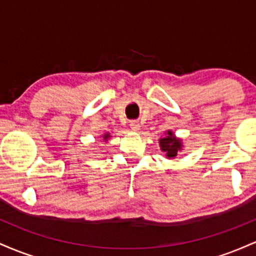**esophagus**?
<instances>
[{"label":"esophagus","mask_w":256,"mask_h":256,"mask_svg":"<svg viewBox=\"0 0 256 256\" xmlns=\"http://www.w3.org/2000/svg\"><path fill=\"white\" fill-rule=\"evenodd\" d=\"M130 128H131V130L138 131V130H140V122H137V120H131V122H130Z\"/></svg>","instance_id":"obj_1"}]
</instances>
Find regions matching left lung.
Here are the masks:
<instances>
[{
	"label": "left lung",
	"instance_id": "1",
	"mask_svg": "<svg viewBox=\"0 0 256 256\" xmlns=\"http://www.w3.org/2000/svg\"><path fill=\"white\" fill-rule=\"evenodd\" d=\"M158 146H160L161 152L170 160L174 158L183 150V140L182 138L176 136L172 130L165 131V134L158 140Z\"/></svg>",
	"mask_w": 256,
	"mask_h": 256
}]
</instances>
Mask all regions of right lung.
Returning a JSON list of instances; mask_svg holds the SVG:
<instances>
[{"label":"right lung","instance_id":"right-lung-1","mask_svg":"<svg viewBox=\"0 0 256 256\" xmlns=\"http://www.w3.org/2000/svg\"><path fill=\"white\" fill-rule=\"evenodd\" d=\"M102 138H104V142H108V140H110V132H104V134H102Z\"/></svg>","mask_w":256,"mask_h":256}]
</instances>
